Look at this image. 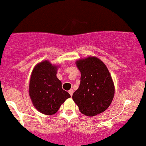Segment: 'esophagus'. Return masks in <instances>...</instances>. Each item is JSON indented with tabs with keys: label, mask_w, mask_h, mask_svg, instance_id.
Here are the masks:
<instances>
[{
	"label": "esophagus",
	"mask_w": 146,
	"mask_h": 146,
	"mask_svg": "<svg viewBox=\"0 0 146 146\" xmlns=\"http://www.w3.org/2000/svg\"><path fill=\"white\" fill-rule=\"evenodd\" d=\"M73 89H70V91H69V94H70V96H72V94H73Z\"/></svg>",
	"instance_id": "1"
}]
</instances>
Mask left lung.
I'll list each match as a JSON object with an SVG mask.
<instances>
[{
    "label": "left lung",
    "mask_w": 146,
    "mask_h": 146,
    "mask_svg": "<svg viewBox=\"0 0 146 146\" xmlns=\"http://www.w3.org/2000/svg\"><path fill=\"white\" fill-rule=\"evenodd\" d=\"M81 72L79 88L72 98L86 116L93 117L108 108L115 95V86L106 64L96 57H88L76 62Z\"/></svg>",
    "instance_id": "obj_1"
}]
</instances>
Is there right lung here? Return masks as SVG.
<instances>
[{"instance_id": "right-lung-1", "label": "right lung", "mask_w": 146, "mask_h": 146, "mask_svg": "<svg viewBox=\"0 0 146 146\" xmlns=\"http://www.w3.org/2000/svg\"><path fill=\"white\" fill-rule=\"evenodd\" d=\"M57 67L46 60L34 68L29 82V96L34 106L41 113L53 115L61 105L70 98L62 89L57 78Z\"/></svg>"}]
</instances>
